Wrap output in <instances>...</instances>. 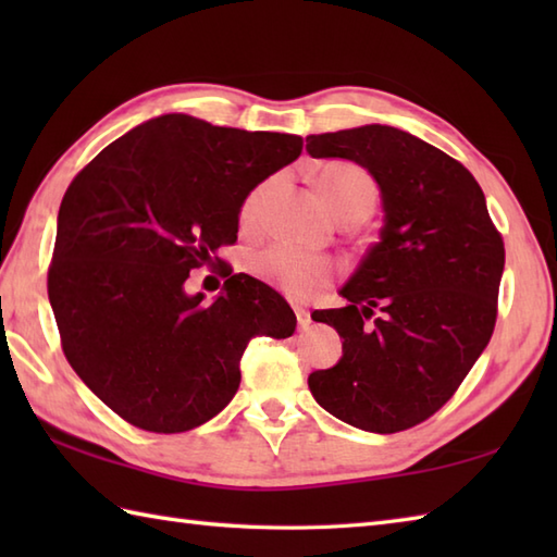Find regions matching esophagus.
Returning <instances> with one entry per match:
<instances>
[{
	"label": "esophagus",
	"instance_id": "esophagus-1",
	"mask_svg": "<svg viewBox=\"0 0 557 557\" xmlns=\"http://www.w3.org/2000/svg\"><path fill=\"white\" fill-rule=\"evenodd\" d=\"M294 313H297V321L299 327H309L311 325V313L304 309V306H294Z\"/></svg>",
	"mask_w": 557,
	"mask_h": 557
}]
</instances>
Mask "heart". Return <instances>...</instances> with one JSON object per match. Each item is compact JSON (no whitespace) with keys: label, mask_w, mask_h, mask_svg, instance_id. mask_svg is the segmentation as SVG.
<instances>
[{"label":"heart","mask_w":557,"mask_h":557,"mask_svg":"<svg viewBox=\"0 0 557 557\" xmlns=\"http://www.w3.org/2000/svg\"><path fill=\"white\" fill-rule=\"evenodd\" d=\"M315 186L321 191L327 208L335 218L361 215L366 218L375 203V184L357 164L349 162H327L315 174ZM265 186H256L244 198L239 210V222L244 227L253 224L256 212L263 198ZM248 272L265 285L280 289L287 297L306 301L321 294L337 275V265L327 256L306 253L299 248L285 244L268 246L248 260Z\"/></svg>","instance_id":"obj_1"}]
</instances>
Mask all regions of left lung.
I'll list each match as a JSON object with an SVG mask.
<instances>
[{
	"label": "left lung",
	"mask_w": 557,
	"mask_h": 557,
	"mask_svg": "<svg viewBox=\"0 0 557 557\" xmlns=\"http://www.w3.org/2000/svg\"><path fill=\"white\" fill-rule=\"evenodd\" d=\"M306 150L369 170L385 210L381 242L342 289L349 304L313 318L345 342L337 366L311 373L309 387L361 431H407L457 393L488 345L503 236L465 164L395 126L309 136Z\"/></svg>",
	"instance_id": "8db88e82"
}]
</instances>
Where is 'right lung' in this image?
<instances>
[{
    "instance_id": "right-lung-1",
    "label": "right lung",
    "mask_w": 557,
    "mask_h": 557,
    "mask_svg": "<svg viewBox=\"0 0 557 557\" xmlns=\"http://www.w3.org/2000/svg\"><path fill=\"white\" fill-rule=\"evenodd\" d=\"M292 134L162 114L98 152L59 206L47 294L64 357L136 429L184 433L230 405L260 335L297 318L263 282L224 270L215 301L188 272L236 242L244 198L301 156Z\"/></svg>"
}]
</instances>
